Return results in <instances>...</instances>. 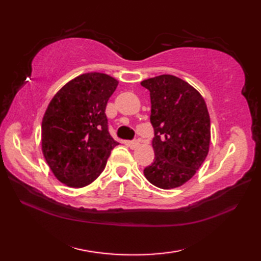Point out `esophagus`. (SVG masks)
Wrapping results in <instances>:
<instances>
[{
	"mask_svg": "<svg viewBox=\"0 0 261 261\" xmlns=\"http://www.w3.org/2000/svg\"><path fill=\"white\" fill-rule=\"evenodd\" d=\"M140 145V142L138 140H134V141H130L129 143H127V146H129L131 149H136L138 146Z\"/></svg>",
	"mask_w": 261,
	"mask_h": 261,
	"instance_id": "34e87169",
	"label": "esophagus"
}]
</instances>
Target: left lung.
Here are the masks:
<instances>
[{
	"instance_id": "obj_1",
	"label": "left lung",
	"mask_w": 261,
	"mask_h": 261,
	"mask_svg": "<svg viewBox=\"0 0 261 261\" xmlns=\"http://www.w3.org/2000/svg\"><path fill=\"white\" fill-rule=\"evenodd\" d=\"M141 85L150 92L154 131V160L143 174L163 190L179 187L195 175L208 153L206 103L195 88L173 75L142 81Z\"/></svg>"
}]
</instances>
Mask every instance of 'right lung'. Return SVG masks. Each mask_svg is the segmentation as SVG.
<instances>
[{
  "label": "right lung",
  "mask_w": 261,
  "mask_h": 261,
  "mask_svg": "<svg viewBox=\"0 0 261 261\" xmlns=\"http://www.w3.org/2000/svg\"><path fill=\"white\" fill-rule=\"evenodd\" d=\"M118 84L107 74H83L60 88L49 103L41 124L42 153L63 184L90 185L119 145L109 134L105 114Z\"/></svg>",
  "instance_id": "right-lung-1"
}]
</instances>
